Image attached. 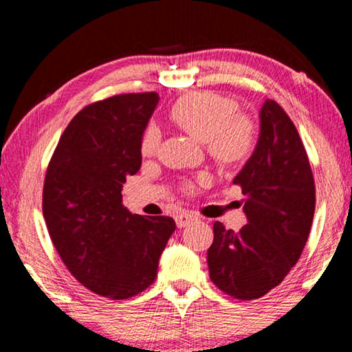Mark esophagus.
I'll return each mask as SVG.
<instances>
[{
    "instance_id": "1",
    "label": "esophagus",
    "mask_w": 352,
    "mask_h": 352,
    "mask_svg": "<svg viewBox=\"0 0 352 352\" xmlns=\"http://www.w3.org/2000/svg\"><path fill=\"white\" fill-rule=\"evenodd\" d=\"M194 219H195V214L189 213V211H181V213L176 216V224L177 228H186V226L190 224Z\"/></svg>"
}]
</instances>
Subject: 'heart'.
I'll return each mask as SVG.
<instances>
[{"label": "heart", "mask_w": 352, "mask_h": 352, "mask_svg": "<svg viewBox=\"0 0 352 352\" xmlns=\"http://www.w3.org/2000/svg\"><path fill=\"white\" fill-rule=\"evenodd\" d=\"M239 104L228 96L197 91L177 99L171 109V118L179 128L204 141L206 151L223 166H239L256 151L258 124L247 113L237 112ZM162 133L157 126H148L142 134L141 152L155 155L160 147ZM208 181L200 176L197 182L187 184V190L204 186Z\"/></svg>", "instance_id": "obj_1"}]
</instances>
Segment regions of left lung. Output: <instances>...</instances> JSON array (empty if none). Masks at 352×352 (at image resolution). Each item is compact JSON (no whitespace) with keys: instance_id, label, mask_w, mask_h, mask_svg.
I'll return each instance as SVG.
<instances>
[{"instance_id":"1","label":"left lung","mask_w":352,"mask_h":352,"mask_svg":"<svg viewBox=\"0 0 352 352\" xmlns=\"http://www.w3.org/2000/svg\"><path fill=\"white\" fill-rule=\"evenodd\" d=\"M256 151L234 177L248 224L239 232L216 221L208 248L210 278L237 300H256L280 283L300 259L311 232L316 186L298 129L276 100L259 112Z\"/></svg>"}]
</instances>
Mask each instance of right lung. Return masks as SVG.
<instances>
[{
  "label": "right lung",
  "mask_w": 352,
  "mask_h": 352,
  "mask_svg": "<svg viewBox=\"0 0 352 352\" xmlns=\"http://www.w3.org/2000/svg\"><path fill=\"white\" fill-rule=\"evenodd\" d=\"M157 93L118 94L86 105L62 133L43 187L47 232L72 276L110 300L152 285L176 223L133 214L122 204L126 176L141 168V139Z\"/></svg>",
  "instance_id": "right-lung-1"
}]
</instances>
